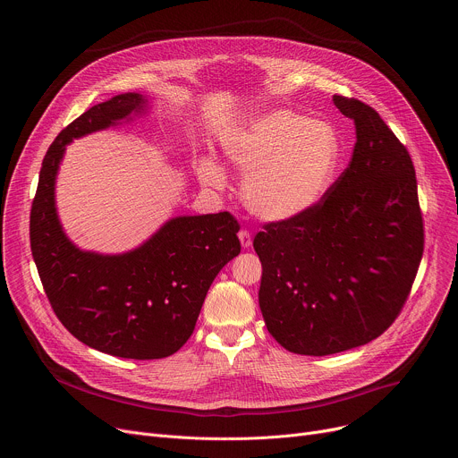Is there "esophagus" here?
Segmentation results:
<instances>
[{"instance_id":"1","label":"esophagus","mask_w":458,"mask_h":458,"mask_svg":"<svg viewBox=\"0 0 458 458\" xmlns=\"http://www.w3.org/2000/svg\"><path fill=\"white\" fill-rule=\"evenodd\" d=\"M239 241H241L242 248H250L251 246V233L248 230H241L239 232Z\"/></svg>"}]
</instances>
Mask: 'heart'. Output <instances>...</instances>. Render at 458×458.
Masks as SVG:
<instances>
[{
	"label": "heart",
	"mask_w": 458,
	"mask_h": 458,
	"mask_svg": "<svg viewBox=\"0 0 458 458\" xmlns=\"http://www.w3.org/2000/svg\"><path fill=\"white\" fill-rule=\"evenodd\" d=\"M228 159L246 175L242 199L265 221H292L313 210L330 190L341 157L339 136L324 121L292 110L251 119L226 143ZM199 179L225 186V172L214 159L199 165Z\"/></svg>",
	"instance_id": "obj_1"
}]
</instances>
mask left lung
Listing matches in <instances>:
<instances>
[{"mask_svg": "<svg viewBox=\"0 0 458 458\" xmlns=\"http://www.w3.org/2000/svg\"><path fill=\"white\" fill-rule=\"evenodd\" d=\"M355 123L343 175L308 214L253 239L259 306L272 337L299 355H332L382 335L415 281L424 225L406 147L366 103L334 96Z\"/></svg>", "mask_w": 458, "mask_h": 458, "instance_id": "1", "label": "left lung"}]
</instances>
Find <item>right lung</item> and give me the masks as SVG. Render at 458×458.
<instances>
[{"mask_svg": "<svg viewBox=\"0 0 458 458\" xmlns=\"http://www.w3.org/2000/svg\"><path fill=\"white\" fill-rule=\"evenodd\" d=\"M126 92L74 119L50 145L30 210V248L45 293L61 324L83 344L123 359L174 355L193 334L210 284L241 251L228 212L166 221L141 246L103 255L80 250L55 210V175L72 140L147 110Z\"/></svg>", "mask_w": 458, "mask_h": 458, "instance_id": "1", "label": "right lung"}]
</instances>
